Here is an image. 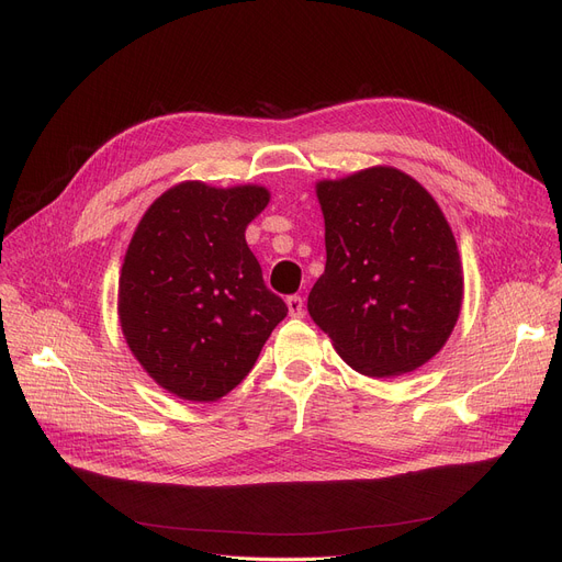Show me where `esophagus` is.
<instances>
[{
    "mask_svg": "<svg viewBox=\"0 0 562 562\" xmlns=\"http://www.w3.org/2000/svg\"><path fill=\"white\" fill-rule=\"evenodd\" d=\"M286 307H289V314L293 318H301L305 314V301L301 296H289L286 299Z\"/></svg>",
    "mask_w": 562,
    "mask_h": 562,
    "instance_id": "34e87169",
    "label": "esophagus"
}]
</instances>
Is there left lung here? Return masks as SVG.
<instances>
[{"mask_svg":"<svg viewBox=\"0 0 562 562\" xmlns=\"http://www.w3.org/2000/svg\"><path fill=\"white\" fill-rule=\"evenodd\" d=\"M316 198L328 259L310 291V316L362 375L419 369L451 337L464 291L439 204L392 166L323 180Z\"/></svg>","mask_w":562,"mask_h":562,"instance_id":"8db88e82","label":"left lung"}]
</instances>
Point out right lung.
I'll list each match as a JSON object with an SVG mask.
<instances>
[{"label": "right lung", "instance_id": "right-lung-1", "mask_svg": "<svg viewBox=\"0 0 562 562\" xmlns=\"http://www.w3.org/2000/svg\"><path fill=\"white\" fill-rule=\"evenodd\" d=\"M269 200L257 184L182 182L143 214L117 280V316L134 358L166 392L218 401L286 316L246 244Z\"/></svg>", "mask_w": 562, "mask_h": 562}]
</instances>
